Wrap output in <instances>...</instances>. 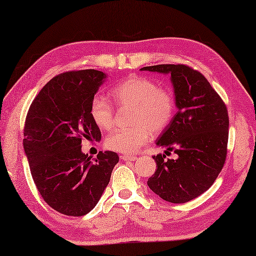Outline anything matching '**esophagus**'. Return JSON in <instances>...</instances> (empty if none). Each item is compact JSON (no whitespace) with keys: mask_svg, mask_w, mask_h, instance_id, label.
<instances>
[{"mask_svg":"<svg viewBox=\"0 0 256 256\" xmlns=\"http://www.w3.org/2000/svg\"><path fill=\"white\" fill-rule=\"evenodd\" d=\"M121 158L123 160H130V162H133L135 160H138L136 156H131V155H122Z\"/></svg>","mask_w":256,"mask_h":256,"instance_id":"34e87169","label":"esophagus"}]
</instances>
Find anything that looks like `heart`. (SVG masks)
Returning <instances> with one entry per match:
<instances>
[{
    "instance_id": "obj_1",
    "label": "heart",
    "mask_w": 256,
    "mask_h": 256,
    "mask_svg": "<svg viewBox=\"0 0 256 256\" xmlns=\"http://www.w3.org/2000/svg\"><path fill=\"white\" fill-rule=\"evenodd\" d=\"M114 102L120 108H132L131 128L116 130L106 138L108 150L122 154H133L148 142L152 133L160 134L168 128L176 110L174 92L160 86L154 80L131 76L111 90ZM90 116L102 130L114 124V106L104 96H96L90 103Z\"/></svg>"
}]
</instances>
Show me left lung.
Segmentation results:
<instances>
[{"label":"left lung","mask_w":256,"mask_h":256,"mask_svg":"<svg viewBox=\"0 0 256 256\" xmlns=\"http://www.w3.org/2000/svg\"><path fill=\"white\" fill-rule=\"evenodd\" d=\"M172 76L178 111L160 138L158 146L178 154L165 160L153 156L157 170L148 178L153 192L172 204H184L206 192L218 177L226 158L229 116L221 96L198 70L187 64L143 67Z\"/></svg>","instance_id":"obj_1"}]
</instances>
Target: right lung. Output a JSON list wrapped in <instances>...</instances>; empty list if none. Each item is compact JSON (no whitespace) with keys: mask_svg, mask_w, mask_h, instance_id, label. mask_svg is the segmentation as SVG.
Wrapping results in <instances>:
<instances>
[{"mask_svg":"<svg viewBox=\"0 0 256 256\" xmlns=\"http://www.w3.org/2000/svg\"><path fill=\"white\" fill-rule=\"evenodd\" d=\"M106 74L74 70L44 86L27 112L23 145L30 174L42 199L70 216L94 208L110 182L118 155L99 152L94 160L81 152V140H100L90 103Z\"/></svg>","mask_w":256,"mask_h":256,"instance_id":"right-lung-1","label":"right lung"}]
</instances>
